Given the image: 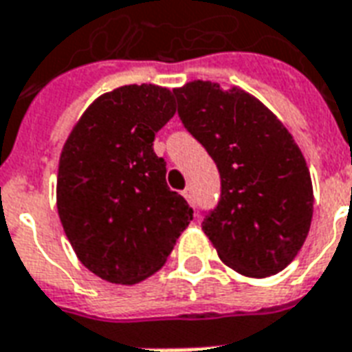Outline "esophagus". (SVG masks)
Wrapping results in <instances>:
<instances>
[{"label": "esophagus", "instance_id": "esophagus-1", "mask_svg": "<svg viewBox=\"0 0 352 352\" xmlns=\"http://www.w3.org/2000/svg\"><path fill=\"white\" fill-rule=\"evenodd\" d=\"M183 196H184V199L190 203V205H194V192H192V188H184Z\"/></svg>", "mask_w": 352, "mask_h": 352}]
</instances>
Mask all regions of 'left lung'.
Here are the masks:
<instances>
[{
    "label": "left lung",
    "instance_id": "1",
    "mask_svg": "<svg viewBox=\"0 0 352 352\" xmlns=\"http://www.w3.org/2000/svg\"><path fill=\"white\" fill-rule=\"evenodd\" d=\"M184 129L220 171L222 196L201 228L239 274L267 278L293 261L308 236L314 186L289 130L241 87L194 80L173 89Z\"/></svg>",
    "mask_w": 352,
    "mask_h": 352
}]
</instances>
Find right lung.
<instances>
[{
  "label": "right lung",
  "mask_w": 352,
  "mask_h": 352,
  "mask_svg": "<svg viewBox=\"0 0 352 352\" xmlns=\"http://www.w3.org/2000/svg\"><path fill=\"white\" fill-rule=\"evenodd\" d=\"M175 116L160 85H123L83 111L67 138L57 171V212L85 269L134 285L162 269L192 220L166 183L155 134Z\"/></svg>",
  "instance_id": "add662e5"
}]
</instances>
